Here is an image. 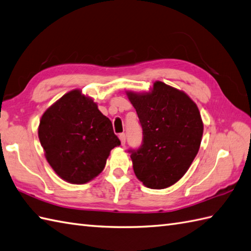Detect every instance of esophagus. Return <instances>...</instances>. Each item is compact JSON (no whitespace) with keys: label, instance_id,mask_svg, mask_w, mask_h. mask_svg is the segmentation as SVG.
I'll use <instances>...</instances> for the list:
<instances>
[{"label":"esophagus","instance_id":"1","mask_svg":"<svg viewBox=\"0 0 251 251\" xmlns=\"http://www.w3.org/2000/svg\"><path fill=\"white\" fill-rule=\"evenodd\" d=\"M119 140L121 142L122 146H124V145L126 144V134H125V133H121V134H119Z\"/></svg>","mask_w":251,"mask_h":251}]
</instances>
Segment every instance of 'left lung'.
Segmentation results:
<instances>
[{
  "label": "left lung",
  "mask_w": 251,
  "mask_h": 251,
  "mask_svg": "<svg viewBox=\"0 0 251 251\" xmlns=\"http://www.w3.org/2000/svg\"><path fill=\"white\" fill-rule=\"evenodd\" d=\"M143 127V145L130 150L137 179L165 189L186 174L203 136L201 114L191 98L162 81L147 92L126 91Z\"/></svg>",
  "instance_id": "left-lung-1"
}]
</instances>
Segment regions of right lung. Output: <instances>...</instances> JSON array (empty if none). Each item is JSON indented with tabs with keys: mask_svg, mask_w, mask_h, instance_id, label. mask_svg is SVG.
<instances>
[{
	"mask_svg": "<svg viewBox=\"0 0 251 251\" xmlns=\"http://www.w3.org/2000/svg\"><path fill=\"white\" fill-rule=\"evenodd\" d=\"M38 138L55 174L74 185L96 178L104 170L110 150L120 145L110 120L79 89L65 93L46 109Z\"/></svg>",
	"mask_w": 251,
	"mask_h": 251,
	"instance_id": "obj_1",
	"label": "right lung"
}]
</instances>
